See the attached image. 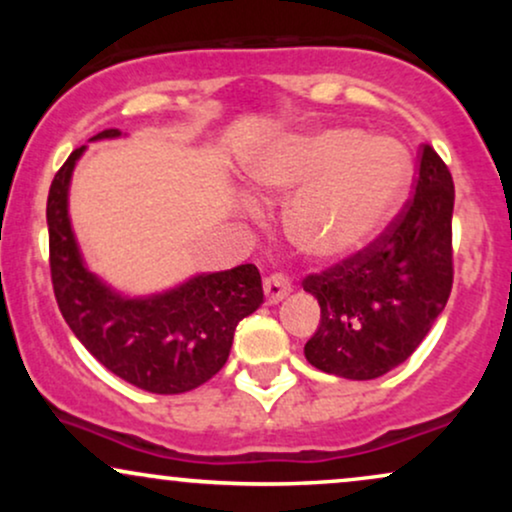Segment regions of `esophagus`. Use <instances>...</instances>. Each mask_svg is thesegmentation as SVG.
Returning a JSON list of instances; mask_svg holds the SVG:
<instances>
[{
  "label": "esophagus",
  "mask_w": 512,
  "mask_h": 512,
  "mask_svg": "<svg viewBox=\"0 0 512 512\" xmlns=\"http://www.w3.org/2000/svg\"><path fill=\"white\" fill-rule=\"evenodd\" d=\"M291 293V281L284 274H272L264 279V301L276 305Z\"/></svg>",
  "instance_id": "esophagus-1"
}]
</instances>
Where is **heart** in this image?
I'll return each mask as SVG.
<instances>
[{"mask_svg":"<svg viewBox=\"0 0 512 512\" xmlns=\"http://www.w3.org/2000/svg\"><path fill=\"white\" fill-rule=\"evenodd\" d=\"M409 175L402 146L351 127L293 134L245 166L255 195L276 197L302 187L286 223L293 243L317 260L344 257L378 236L407 195Z\"/></svg>","mask_w":512,"mask_h":512,"instance_id":"obj_1","label":"heart"}]
</instances>
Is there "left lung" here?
<instances>
[{"label":"left lung","instance_id":"obj_1","mask_svg":"<svg viewBox=\"0 0 512 512\" xmlns=\"http://www.w3.org/2000/svg\"><path fill=\"white\" fill-rule=\"evenodd\" d=\"M455 185L433 146H421L414 197L378 240L303 289L320 303L305 358L322 373L373 380L414 354L452 289Z\"/></svg>","mask_w":512,"mask_h":512}]
</instances>
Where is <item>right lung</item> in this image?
<instances>
[{"label":"right lung","instance_id":"obj_1","mask_svg":"<svg viewBox=\"0 0 512 512\" xmlns=\"http://www.w3.org/2000/svg\"><path fill=\"white\" fill-rule=\"evenodd\" d=\"M105 129L91 142L120 137ZM86 146L57 170L48 195L50 274L69 330L110 373L154 395H180L223 368L238 322L262 305L255 264L190 276L151 296H125L86 267L69 219V182Z\"/></svg>","mask_w":512,"mask_h":512}]
</instances>
